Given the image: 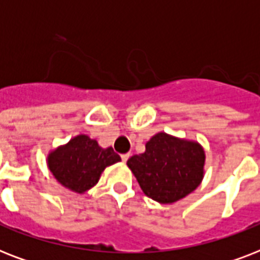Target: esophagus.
<instances>
[{
	"instance_id": "esophagus-1",
	"label": "esophagus",
	"mask_w": 260,
	"mask_h": 260,
	"mask_svg": "<svg viewBox=\"0 0 260 260\" xmlns=\"http://www.w3.org/2000/svg\"><path fill=\"white\" fill-rule=\"evenodd\" d=\"M128 158H129V154H122L121 155L122 162H126V160H128Z\"/></svg>"
}]
</instances>
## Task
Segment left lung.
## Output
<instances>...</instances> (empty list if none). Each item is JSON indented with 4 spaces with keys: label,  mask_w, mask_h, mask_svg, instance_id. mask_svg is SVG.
<instances>
[{
    "label": "left lung",
    "mask_w": 260,
    "mask_h": 260,
    "mask_svg": "<svg viewBox=\"0 0 260 260\" xmlns=\"http://www.w3.org/2000/svg\"><path fill=\"white\" fill-rule=\"evenodd\" d=\"M204 163L205 152L198 143L160 132L147 142L143 154L134 155L126 165L147 197L173 204L197 189Z\"/></svg>",
    "instance_id": "left-lung-1"
}]
</instances>
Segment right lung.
<instances>
[{
    "mask_svg": "<svg viewBox=\"0 0 260 260\" xmlns=\"http://www.w3.org/2000/svg\"><path fill=\"white\" fill-rule=\"evenodd\" d=\"M120 160L112 147L101 148L89 136L78 135L48 155V167L60 185L81 194L97 183L105 167Z\"/></svg>",
    "mask_w": 260,
    "mask_h": 260,
    "instance_id": "right-lung-1",
    "label": "right lung"
}]
</instances>
